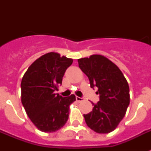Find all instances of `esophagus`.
I'll list each match as a JSON object with an SVG mask.
<instances>
[{"instance_id": "1", "label": "esophagus", "mask_w": 151, "mask_h": 151, "mask_svg": "<svg viewBox=\"0 0 151 151\" xmlns=\"http://www.w3.org/2000/svg\"><path fill=\"white\" fill-rule=\"evenodd\" d=\"M84 99L83 97H79V96H76V100L78 101V102H81V101H82Z\"/></svg>"}]
</instances>
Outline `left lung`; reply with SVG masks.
Returning <instances> with one entry per match:
<instances>
[{
    "instance_id": "obj_1",
    "label": "left lung",
    "mask_w": 151,
    "mask_h": 151,
    "mask_svg": "<svg viewBox=\"0 0 151 151\" xmlns=\"http://www.w3.org/2000/svg\"><path fill=\"white\" fill-rule=\"evenodd\" d=\"M78 61L91 88L96 87L99 95V102L92 103V111L84 114L85 122L97 133H109L125 115L130 103L129 84L121 70L103 55H92Z\"/></svg>"
}]
</instances>
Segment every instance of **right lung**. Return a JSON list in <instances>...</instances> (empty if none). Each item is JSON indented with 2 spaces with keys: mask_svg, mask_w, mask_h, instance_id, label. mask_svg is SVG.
<instances>
[{
  "mask_svg": "<svg viewBox=\"0 0 151 151\" xmlns=\"http://www.w3.org/2000/svg\"><path fill=\"white\" fill-rule=\"evenodd\" d=\"M73 59L49 52L35 60L27 69L21 82V101L28 117L44 132H54L64 126L69 117L74 95L63 97L58 86Z\"/></svg>",
  "mask_w": 151,
  "mask_h": 151,
  "instance_id": "obj_1",
  "label": "right lung"
}]
</instances>
